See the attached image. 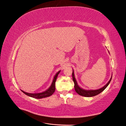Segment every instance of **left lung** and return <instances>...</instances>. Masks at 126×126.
<instances>
[{
    "label": "left lung",
    "mask_w": 126,
    "mask_h": 126,
    "mask_svg": "<svg viewBox=\"0 0 126 126\" xmlns=\"http://www.w3.org/2000/svg\"><path fill=\"white\" fill-rule=\"evenodd\" d=\"M72 78H73V82L74 83V89H75V92H76L78 94L80 95L85 96V97H92V96L100 94V93H101L102 91H104L106 88V87L108 86V85L110 84L112 77H111L110 80H109V81L106 83V84L103 87L99 88L98 89H94H94H93V90H92V89H90V90H86V89H84L82 88H81L78 85L76 79H75L73 69V73H72Z\"/></svg>",
    "instance_id": "8db88e82"
}]
</instances>
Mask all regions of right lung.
<instances>
[{
  "instance_id": "right-lung-1",
  "label": "right lung",
  "mask_w": 126,
  "mask_h": 126,
  "mask_svg": "<svg viewBox=\"0 0 126 126\" xmlns=\"http://www.w3.org/2000/svg\"><path fill=\"white\" fill-rule=\"evenodd\" d=\"M60 72V71H58L57 73L55 74V75H54V77L53 78V80L52 81L51 85L47 89H46L45 91L41 92V93H27V92H25L22 90L21 91L23 92L24 94L27 95L29 96L30 97H33V98H35V99H42V98H44V97H47L51 96L54 93V92H55V81L56 80H57L58 75L59 74Z\"/></svg>"
}]
</instances>
